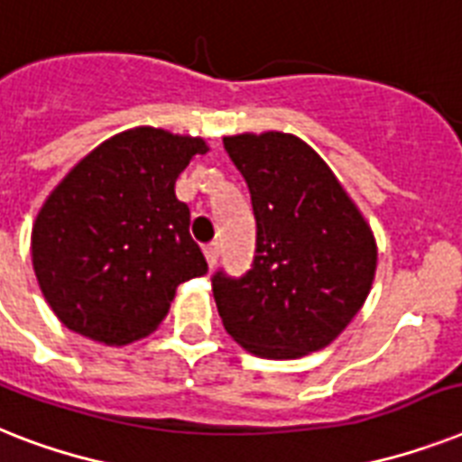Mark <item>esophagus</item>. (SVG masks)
Returning a JSON list of instances; mask_svg holds the SVG:
<instances>
[{"label":"esophagus","mask_w":462,"mask_h":462,"mask_svg":"<svg viewBox=\"0 0 462 462\" xmlns=\"http://www.w3.org/2000/svg\"><path fill=\"white\" fill-rule=\"evenodd\" d=\"M218 251H220V244L218 242H208L204 246V256L206 261H208V265H216V261H218Z\"/></svg>","instance_id":"1"}]
</instances>
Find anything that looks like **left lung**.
<instances>
[{"label": "left lung", "instance_id": "left-lung-1", "mask_svg": "<svg viewBox=\"0 0 462 462\" xmlns=\"http://www.w3.org/2000/svg\"><path fill=\"white\" fill-rule=\"evenodd\" d=\"M256 218L246 275H213V299L232 339L261 358H301L344 332L377 268L373 230L335 172L287 133L225 137Z\"/></svg>", "mask_w": 462, "mask_h": 462}]
</instances>
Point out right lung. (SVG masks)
Instances as JSON below:
<instances>
[{
  "label": "right lung",
  "instance_id": "1",
  "mask_svg": "<svg viewBox=\"0 0 462 462\" xmlns=\"http://www.w3.org/2000/svg\"><path fill=\"white\" fill-rule=\"evenodd\" d=\"M201 137L133 127L101 142L56 185L32 225V268L56 318L123 346L152 335L178 284L208 273L175 180Z\"/></svg>",
  "mask_w": 462,
  "mask_h": 462
}]
</instances>
